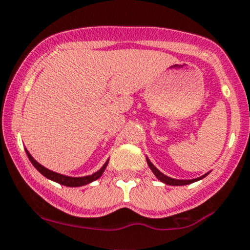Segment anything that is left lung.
Here are the masks:
<instances>
[{"label": "left lung", "mask_w": 250, "mask_h": 250, "mask_svg": "<svg viewBox=\"0 0 250 250\" xmlns=\"http://www.w3.org/2000/svg\"><path fill=\"white\" fill-rule=\"evenodd\" d=\"M146 161H147V165H148V167H150V169L152 170L153 174H155L156 176H157L158 180H161V181H162V183L167 184V185H173V186L188 185V184H192V183H195V181L201 180V179H203L204 176L207 175V174H206V175L200 176V178H197V179H191V180H178V179L169 178V176H167V175H165V174H163V173H161L160 170H158L157 168H156L155 166H153L152 163L150 162V160H148V158H146Z\"/></svg>", "instance_id": "1"}]
</instances>
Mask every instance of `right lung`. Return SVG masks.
<instances>
[{"instance_id": "right-lung-1", "label": "right lung", "mask_w": 250, "mask_h": 250, "mask_svg": "<svg viewBox=\"0 0 250 250\" xmlns=\"http://www.w3.org/2000/svg\"><path fill=\"white\" fill-rule=\"evenodd\" d=\"M26 155H27V157H29L30 162L32 163V166H34V167L36 168V169L39 170V172L41 173L42 175L46 176L47 179H50V180L55 181V183L62 184V185H64V186H70V188H77V186L87 185V184H89V183H92V181L99 179L100 176H102V174L104 173L105 168H106V166H107V163H109V161H107V162L105 163V165L103 166V167L100 168V169L98 170L97 173L92 174V175L82 176V178H72V176L62 175V174L55 173V172H52V170L47 169V168H44L43 166L40 165L39 162H36V161L32 158V156L30 155L29 152H27V151H26Z\"/></svg>"}]
</instances>
